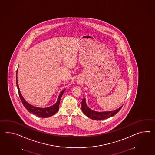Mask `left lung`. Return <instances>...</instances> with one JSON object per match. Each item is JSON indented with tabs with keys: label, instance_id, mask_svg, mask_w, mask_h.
<instances>
[{
	"label": "left lung",
	"instance_id": "8db88e82",
	"mask_svg": "<svg viewBox=\"0 0 155 155\" xmlns=\"http://www.w3.org/2000/svg\"><path fill=\"white\" fill-rule=\"evenodd\" d=\"M122 107V106H120V108H118L117 110H112V111L97 112L90 109V108L87 106L85 98H83L82 101V110L83 114H84L86 116L94 120H103L112 116H114L118 112V111L120 110Z\"/></svg>",
	"mask_w": 155,
	"mask_h": 155
}]
</instances>
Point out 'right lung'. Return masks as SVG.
Returning a JSON list of instances; mask_svg holds the SVG:
<instances>
[{"mask_svg": "<svg viewBox=\"0 0 155 155\" xmlns=\"http://www.w3.org/2000/svg\"><path fill=\"white\" fill-rule=\"evenodd\" d=\"M16 83H17V86L19 96L21 98V101L23 103L24 107L27 109V110L29 112L34 114L38 117H41V118H47V117L52 116L53 114H54L57 112L58 111L61 98L64 92L65 91V89L63 90L61 92V93H59L57 101L54 104H53V106H51L50 107L40 108V107H35V106H34L31 104H29L25 100H24L23 97L22 96L20 90H19V88L18 83L17 71L16 73Z\"/></svg>", "mask_w": 155, "mask_h": 155, "instance_id": "1", "label": "right lung"}]
</instances>
